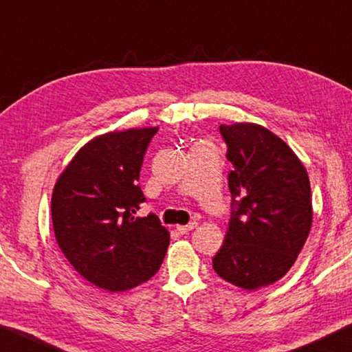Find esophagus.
Here are the masks:
<instances>
[{
    "instance_id": "obj_1",
    "label": "esophagus",
    "mask_w": 352,
    "mask_h": 352,
    "mask_svg": "<svg viewBox=\"0 0 352 352\" xmlns=\"http://www.w3.org/2000/svg\"><path fill=\"white\" fill-rule=\"evenodd\" d=\"M193 228H197V223H195V221H192V223H188V225H177L176 231L181 232V234H187V232L192 231Z\"/></svg>"
}]
</instances>
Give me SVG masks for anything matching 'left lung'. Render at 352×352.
<instances>
[{
  "mask_svg": "<svg viewBox=\"0 0 352 352\" xmlns=\"http://www.w3.org/2000/svg\"><path fill=\"white\" fill-rule=\"evenodd\" d=\"M232 164V214L214 270L226 282L255 291L285 277L310 234V179L282 138L253 122L221 124Z\"/></svg>",
  "mask_w": 352,
  "mask_h": 352,
  "instance_id": "obj_1",
  "label": "left lung"
}]
</instances>
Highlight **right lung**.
Instances as JSON below:
<instances>
[{"label": "right lung", "instance_id": "1", "mask_svg": "<svg viewBox=\"0 0 352 352\" xmlns=\"http://www.w3.org/2000/svg\"><path fill=\"white\" fill-rule=\"evenodd\" d=\"M159 127L97 135L77 151L52 193L59 248L89 283L110 293L142 285L157 272L170 232L157 215L135 217L146 148Z\"/></svg>", "mask_w": 352, "mask_h": 352}]
</instances>
